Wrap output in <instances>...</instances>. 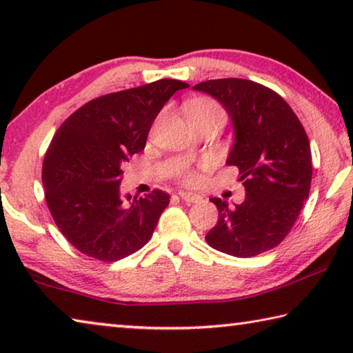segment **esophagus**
I'll use <instances>...</instances> for the list:
<instances>
[{
	"instance_id": "esophagus-1",
	"label": "esophagus",
	"mask_w": 353,
	"mask_h": 353,
	"mask_svg": "<svg viewBox=\"0 0 353 353\" xmlns=\"http://www.w3.org/2000/svg\"><path fill=\"white\" fill-rule=\"evenodd\" d=\"M179 196H181V199L183 202H187V204H193V202H199L201 201V196L199 194L187 193V191H181V193H179Z\"/></svg>"
}]
</instances>
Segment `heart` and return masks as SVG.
I'll list each match as a JSON object with an SVG mask.
<instances>
[{"label":"heart","instance_id":"obj_1","mask_svg":"<svg viewBox=\"0 0 353 353\" xmlns=\"http://www.w3.org/2000/svg\"><path fill=\"white\" fill-rule=\"evenodd\" d=\"M191 117H213V118L223 119L224 113H223V109H221L216 103H213V101H198V103L191 107L190 118ZM183 179L187 183L198 182V176H196L194 172H188V174H185Z\"/></svg>","mask_w":353,"mask_h":353}]
</instances>
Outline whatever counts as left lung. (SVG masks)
<instances>
[{
  "label": "left lung",
  "mask_w": 353,
  "mask_h": 353,
  "mask_svg": "<svg viewBox=\"0 0 353 353\" xmlns=\"http://www.w3.org/2000/svg\"><path fill=\"white\" fill-rule=\"evenodd\" d=\"M193 90L219 101L234 126L227 165L240 170L241 204L212 198L218 223L205 235L219 252L248 259L282 243L294 225L312 183V151L305 129L286 101L260 83L214 79Z\"/></svg>",
  "instance_id": "obj_1"
}]
</instances>
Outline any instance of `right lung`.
<instances>
[{
  "mask_svg": "<svg viewBox=\"0 0 353 353\" xmlns=\"http://www.w3.org/2000/svg\"><path fill=\"white\" fill-rule=\"evenodd\" d=\"M187 87L160 79L104 94L77 109L52 137L41 170L45 199L59 230L82 254L117 261L151 240L170 194L123 196V165L145 149L159 112Z\"/></svg>",
  "mask_w": 353,
  "mask_h": 353,
  "instance_id": "right-lung-1",
  "label": "right lung"
}]
</instances>
